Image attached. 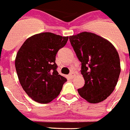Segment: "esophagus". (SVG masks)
<instances>
[{"label":"esophagus","mask_w":130,"mask_h":130,"mask_svg":"<svg viewBox=\"0 0 130 130\" xmlns=\"http://www.w3.org/2000/svg\"><path fill=\"white\" fill-rule=\"evenodd\" d=\"M69 77L71 78V79H73V77L75 76V75H74V73H70V74H69Z\"/></svg>","instance_id":"34e87169"}]
</instances>
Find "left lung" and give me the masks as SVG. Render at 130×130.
<instances>
[{"label":"left lung","instance_id":"left-lung-1","mask_svg":"<svg viewBox=\"0 0 130 130\" xmlns=\"http://www.w3.org/2000/svg\"><path fill=\"white\" fill-rule=\"evenodd\" d=\"M69 40L82 63L85 80L79 94L89 103L104 101L115 90L121 73L117 51L109 41L90 32L70 36Z\"/></svg>","mask_w":130,"mask_h":130}]
</instances>
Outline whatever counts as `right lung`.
I'll list each match as a JSON object with an SVG mask.
<instances>
[{
  "mask_svg": "<svg viewBox=\"0 0 130 130\" xmlns=\"http://www.w3.org/2000/svg\"><path fill=\"white\" fill-rule=\"evenodd\" d=\"M69 37L45 32L32 36L23 43L15 60L22 88L36 102L48 103L56 98L67 79L57 71L55 56Z\"/></svg>",
  "mask_w": 130,
  "mask_h": 130,
  "instance_id": "right-lung-1",
  "label": "right lung"
}]
</instances>
